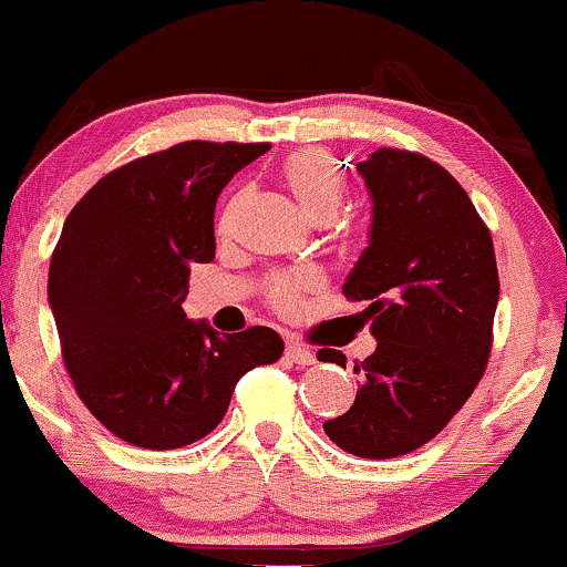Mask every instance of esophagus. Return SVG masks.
<instances>
[{
    "mask_svg": "<svg viewBox=\"0 0 567 567\" xmlns=\"http://www.w3.org/2000/svg\"><path fill=\"white\" fill-rule=\"evenodd\" d=\"M286 355H289L291 361H295V364H313L316 361V355H313V351H310V348H305L302 342H297V340H289L286 342Z\"/></svg>",
    "mask_w": 567,
    "mask_h": 567,
    "instance_id": "esophagus-1",
    "label": "esophagus"
}]
</instances>
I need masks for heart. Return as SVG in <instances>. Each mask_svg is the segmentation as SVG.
Listing matches in <instances>:
<instances>
[{
    "label": "heart",
    "instance_id": "heart-1",
    "mask_svg": "<svg viewBox=\"0 0 567 567\" xmlns=\"http://www.w3.org/2000/svg\"><path fill=\"white\" fill-rule=\"evenodd\" d=\"M281 182L295 195V200L300 203L302 212L316 221L332 219L348 195V182L342 176L340 165L334 163L329 152L313 150V146L297 150L286 157L281 163ZM238 208L240 198L227 203V208L219 216V233L233 230ZM316 286L318 278L313 272H278L267 281L265 295L272 308L281 310V313H291L302 302V297L313 291Z\"/></svg>",
    "mask_w": 567,
    "mask_h": 567
}]
</instances>
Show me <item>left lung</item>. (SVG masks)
<instances>
[{"label": "left lung", "instance_id": "obj_1", "mask_svg": "<svg viewBox=\"0 0 567 567\" xmlns=\"http://www.w3.org/2000/svg\"><path fill=\"white\" fill-rule=\"evenodd\" d=\"M359 174L374 203L372 235L342 295L367 302L378 348L353 367V406L323 431L346 453L385 461L431 442L485 374L498 267L487 225L442 165L380 146ZM318 359L346 367L334 348Z\"/></svg>", "mask_w": 567, "mask_h": 567}]
</instances>
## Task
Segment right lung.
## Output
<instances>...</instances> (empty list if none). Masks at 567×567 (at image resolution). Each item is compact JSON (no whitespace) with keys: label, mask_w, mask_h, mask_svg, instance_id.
Masks as SVG:
<instances>
[{"label":"right lung","mask_w":567,"mask_h":567,"mask_svg":"<svg viewBox=\"0 0 567 567\" xmlns=\"http://www.w3.org/2000/svg\"><path fill=\"white\" fill-rule=\"evenodd\" d=\"M270 144L182 142L110 171L63 221L48 300L74 391L133 447L176 450L219 425L238 380L281 359L267 327L187 321L189 265L214 259V208Z\"/></svg>","instance_id":"1"}]
</instances>
